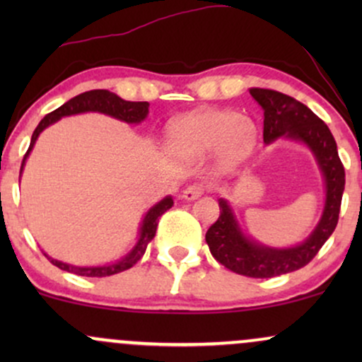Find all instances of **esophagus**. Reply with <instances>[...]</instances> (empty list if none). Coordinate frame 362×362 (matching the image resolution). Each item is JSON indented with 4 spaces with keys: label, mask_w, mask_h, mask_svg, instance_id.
Listing matches in <instances>:
<instances>
[{
    "label": "esophagus",
    "mask_w": 362,
    "mask_h": 362,
    "mask_svg": "<svg viewBox=\"0 0 362 362\" xmlns=\"http://www.w3.org/2000/svg\"><path fill=\"white\" fill-rule=\"evenodd\" d=\"M206 187L207 185L204 182H195V184H190L184 192H182V199H185V201H194V199L201 197V195L206 192Z\"/></svg>",
    "instance_id": "34e87169"
}]
</instances>
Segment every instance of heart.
<instances>
[{
	"label": "heart",
	"mask_w": 362,
	"mask_h": 362,
	"mask_svg": "<svg viewBox=\"0 0 362 362\" xmlns=\"http://www.w3.org/2000/svg\"><path fill=\"white\" fill-rule=\"evenodd\" d=\"M257 141L252 119L233 110L206 109L180 117L170 129V148L187 156L216 149L223 163H238L250 155Z\"/></svg>",
	"instance_id": "obj_1"
}]
</instances>
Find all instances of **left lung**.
I'll return each instance as SVG.
<instances>
[{
	"instance_id": "8db88e82",
	"label": "left lung",
	"mask_w": 362,
	"mask_h": 362,
	"mask_svg": "<svg viewBox=\"0 0 362 362\" xmlns=\"http://www.w3.org/2000/svg\"><path fill=\"white\" fill-rule=\"evenodd\" d=\"M250 95L264 110V143L284 138L308 146L325 185V206L315 230L305 242L286 248L267 247L245 235L230 202L219 199V218L206 233L211 253L230 271L264 279L305 267L330 238L339 221L346 172L330 129L305 103L265 88H250Z\"/></svg>"
}]
</instances>
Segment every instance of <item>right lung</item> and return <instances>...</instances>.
Returning a JSON list of instances; mask_svg holds the SVG:
<instances>
[{"instance_id": "obj_1", "label": "right lung", "mask_w": 362, "mask_h": 362, "mask_svg": "<svg viewBox=\"0 0 362 362\" xmlns=\"http://www.w3.org/2000/svg\"><path fill=\"white\" fill-rule=\"evenodd\" d=\"M148 109H149L148 102L122 100L119 95L112 93L109 90H90L81 95H76V97L71 98V100L62 103L59 109L51 112V114H47L42 120H40L39 126L35 127L34 134H32L28 151L25 153L23 156L20 175H22L25 161H27L28 155H30L32 148H34L35 141L40 136V132H42L44 129H47L49 126H52V124L57 122L59 119L68 117V115L85 114V112H98V114L110 115V117L122 120V122H127V124H141L148 117V112H149ZM172 206H173L172 195H167V197L161 199L160 202H156V204L153 206L146 214H144L143 221H141L138 242H136L134 247H132V250L129 252L127 255H124L122 259H119L117 262H112V264H107V265H95V267H78V265H71V264H66V262L52 259V257H49L47 253H44V255L51 260V264L56 265V267H59L61 271L73 272L76 274V276L105 277V276H112V274L127 271V269H131L132 265H134L136 262L144 255L148 243L151 242L156 235L158 219H160V216L163 214L165 211H168Z\"/></svg>"}]
</instances>
